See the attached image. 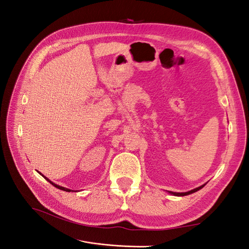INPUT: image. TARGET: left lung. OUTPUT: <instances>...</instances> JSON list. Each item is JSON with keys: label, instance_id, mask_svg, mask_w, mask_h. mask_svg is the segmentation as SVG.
<instances>
[{"label": "left lung", "instance_id": "1", "mask_svg": "<svg viewBox=\"0 0 249 249\" xmlns=\"http://www.w3.org/2000/svg\"><path fill=\"white\" fill-rule=\"evenodd\" d=\"M206 184H203V185H201V186H199V187H197V188H195V189H193V190H190V191H188V192H172V191H167L169 194H171V195H175V196H185V195H189V194H192V193H194V192H196V191H198V190H200L201 188H203V186H205Z\"/></svg>", "mask_w": 249, "mask_h": 249}]
</instances>
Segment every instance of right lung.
I'll return each instance as SVG.
<instances>
[{"label": "right lung", "instance_id": "right-lung-1", "mask_svg": "<svg viewBox=\"0 0 249 249\" xmlns=\"http://www.w3.org/2000/svg\"><path fill=\"white\" fill-rule=\"evenodd\" d=\"M38 173H39V175H41L44 178H46L47 180H48V182L49 183H51L53 186H54V187H56V188H58V189H60V190H63V191H66V192H71V191H72V190H71V189H67V188H65V187H62V186H59V185H57V184H55V183H53L52 182V180L51 179H49L48 178H46V177H44L43 175H42V173H40L39 171H38Z\"/></svg>", "mask_w": 249, "mask_h": 249}]
</instances>
